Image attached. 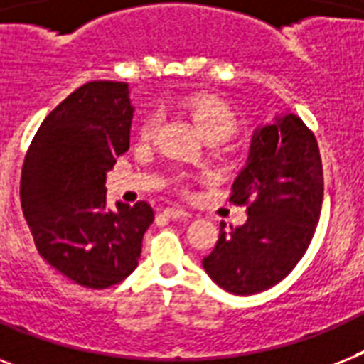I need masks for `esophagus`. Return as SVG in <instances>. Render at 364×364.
Wrapping results in <instances>:
<instances>
[{
  "label": "esophagus",
  "mask_w": 364,
  "mask_h": 364,
  "mask_svg": "<svg viewBox=\"0 0 364 364\" xmlns=\"http://www.w3.org/2000/svg\"><path fill=\"white\" fill-rule=\"evenodd\" d=\"M162 215L168 217V219H188L191 213L185 210H179V208H166V210L162 211Z\"/></svg>",
  "instance_id": "obj_1"
}]
</instances>
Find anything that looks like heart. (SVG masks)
<instances>
[{"label":"heart","instance_id":"obj_1","mask_svg":"<svg viewBox=\"0 0 364 364\" xmlns=\"http://www.w3.org/2000/svg\"><path fill=\"white\" fill-rule=\"evenodd\" d=\"M183 111L200 126L208 139L225 141L238 132V117L234 109L213 94H194L181 102ZM159 130V121L154 117H145L137 128V139L141 143H153Z\"/></svg>","mask_w":364,"mask_h":364}]
</instances>
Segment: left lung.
<instances>
[{"instance_id":"left-lung-1","label":"left lung","mask_w":364,"mask_h":364,"mask_svg":"<svg viewBox=\"0 0 364 364\" xmlns=\"http://www.w3.org/2000/svg\"><path fill=\"white\" fill-rule=\"evenodd\" d=\"M230 202L247 208L242 227L221 232L204 257L208 276L232 294L279 283L304 257L323 204V164L314 132L293 113L255 130Z\"/></svg>"}]
</instances>
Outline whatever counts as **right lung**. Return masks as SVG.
<instances>
[{
	"label": "right lung",
	"instance_id": "right-lung-1",
	"mask_svg": "<svg viewBox=\"0 0 364 364\" xmlns=\"http://www.w3.org/2000/svg\"><path fill=\"white\" fill-rule=\"evenodd\" d=\"M128 85L92 81L56 105L31 139L20 202L43 259L77 285L105 289L136 270L154 211L107 210L105 176L130 147Z\"/></svg>",
	"mask_w": 364,
	"mask_h": 364
}]
</instances>
